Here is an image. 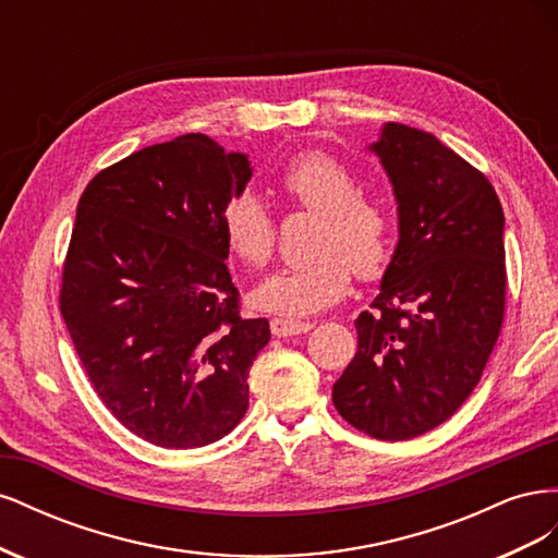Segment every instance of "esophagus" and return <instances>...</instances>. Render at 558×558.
I'll list each match as a JSON object with an SVG mask.
<instances>
[{"label":"esophagus","instance_id":"obj_1","mask_svg":"<svg viewBox=\"0 0 558 558\" xmlns=\"http://www.w3.org/2000/svg\"><path fill=\"white\" fill-rule=\"evenodd\" d=\"M269 328H272V335H275V337H293V335L310 332V330L314 328V324H310V320L272 318V320H269Z\"/></svg>","mask_w":558,"mask_h":558}]
</instances>
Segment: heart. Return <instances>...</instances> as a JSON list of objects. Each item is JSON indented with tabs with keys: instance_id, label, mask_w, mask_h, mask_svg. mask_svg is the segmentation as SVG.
I'll use <instances>...</instances> for the list:
<instances>
[{
	"instance_id": "b5f03b06",
	"label": "heart",
	"mask_w": 558,
	"mask_h": 558,
	"mask_svg": "<svg viewBox=\"0 0 558 558\" xmlns=\"http://www.w3.org/2000/svg\"><path fill=\"white\" fill-rule=\"evenodd\" d=\"M344 162L312 150L298 156L281 174L283 193L318 214L307 263L286 267L253 291V305L279 316H310L335 305L351 286L353 269L375 277L388 258L391 216L384 202L356 189ZM228 246L248 267H265L275 256L277 228L267 207L253 193H242L221 207Z\"/></svg>"
}]
</instances>
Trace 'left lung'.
Instances as JSON below:
<instances>
[{"instance_id": "1", "label": "left lung", "mask_w": 558, "mask_h": 558, "mask_svg": "<svg viewBox=\"0 0 558 558\" xmlns=\"http://www.w3.org/2000/svg\"><path fill=\"white\" fill-rule=\"evenodd\" d=\"M369 150L393 183L400 238L332 402L396 442L445 424L482 379L505 314V216L488 179L430 132L386 123Z\"/></svg>"}]
</instances>
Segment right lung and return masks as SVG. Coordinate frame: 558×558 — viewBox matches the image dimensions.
<instances>
[{"mask_svg":"<svg viewBox=\"0 0 558 558\" xmlns=\"http://www.w3.org/2000/svg\"><path fill=\"white\" fill-rule=\"evenodd\" d=\"M251 179L207 134L146 146L83 191L60 312L107 410L142 440L193 449L248 408V367L269 342L240 314L221 207Z\"/></svg>","mask_w":558,"mask_h":558,"instance_id":"1","label":"right lung"}]
</instances>
